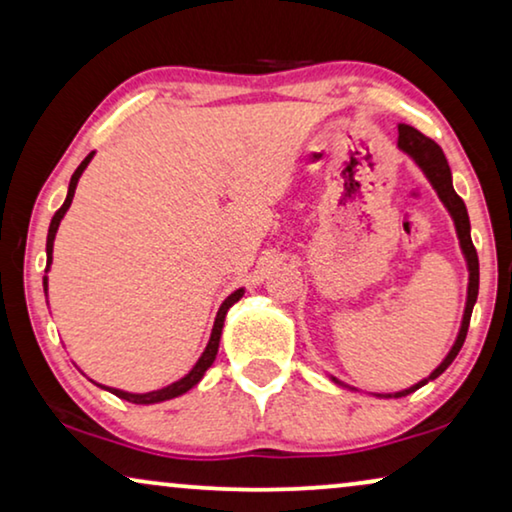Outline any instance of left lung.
Segmentation results:
<instances>
[{"label": "left lung", "mask_w": 512, "mask_h": 512, "mask_svg": "<svg viewBox=\"0 0 512 512\" xmlns=\"http://www.w3.org/2000/svg\"><path fill=\"white\" fill-rule=\"evenodd\" d=\"M398 149L408 153V156L415 158V163L422 167L426 177L436 188L440 200L445 202V207L450 209L452 219H454V226H457V235H459V242H461V251H464L466 261H468V300H466V312H464V321H461V331H459V338L454 342V347L450 349V354H447V359L440 363V366L433 370L429 375V380H436L440 373H445L447 366L457 359L461 345H464L466 340V333H468V324H471V314H473V305L475 300H478V284H480V265H478V251L473 247V240H471V221H468V212H466V205L464 200L459 198L457 193H454L452 188V172H450V165H447V158L440 146L433 142L431 137L422 135V132L412 128V125H398ZM429 380H422L419 384H415L412 389H405V391H398L394 394L398 396H405L410 394V391H415L419 387H424ZM333 382H338L333 377ZM391 398V394L387 396Z\"/></svg>", "instance_id": "obj_1"}]
</instances>
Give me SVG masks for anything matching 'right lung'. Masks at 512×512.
Returning a JSON list of instances; mask_svg holds the SVG:
<instances>
[{
    "label": "right lung",
    "instance_id": "right-lung-1",
    "mask_svg": "<svg viewBox=\"0 0 512 512\" xmlns=\"http://www.w3.org/2000/svg\"><path fill=\"white\" fill-rule=\"evenodd\" d=\"M90 158H93V153H88L86 158H83V163L76 167V172L72 174V179H69V191H67V200L62 202V207L58 209V212L53 214L51 219V228H48V237H46V256H48V265H51L53 261V240H55V233H58V226L62 221V216H65V212L69 209V205H72V198H74V191H76V184H79V177L81 172L86 170V165L90 163ZM48 270V268H46ZM44 291H46V277H44ZM242 289H237L235 293H230V296L223 300V305L219 307V314H216V321H214V328H212V338H209V345L205 352H202V356L198 359V363H195L191 373H188L186 377H181L179 382L170 384V387L165 389H158V391H151V394H128V391H121V389H109L111 394H116L118 398H123V401L128 403H139V405H149V403H160V401H170V398H177L181 394H186L188 389H193L195 384H198L202 380V375H205V370L212 366L214 359H216V352H219V340H221V328H223V319H226V312L228 307L237 303V300L242 298Z\"/></svg>",
    "mask_w": 512,
    "mask_h": 512
}]
</instances>
